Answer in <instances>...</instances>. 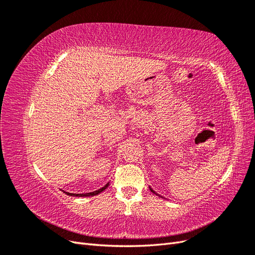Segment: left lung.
<instances>
[{"instance_id": "obj_1", "label": "left lung", "mask_w": 255, "mask_h": 255, "mask_svg": "<svg viewBox=\"0 0 255 255\" xmlns=\"http://www.w3.org/2000/svg\"><path fill=\"white\" fill-rule=\"evenodd\" d=\"M149 188H150V190H151V191L153 192V194H155V195H158V194H156V192H155V191H154V190H153V189H152L151 187H149ZM158 196H159V195H158ZM161 198H163V197H161Z\"/></svg>"}]
</instances>
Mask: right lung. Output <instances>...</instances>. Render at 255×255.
<instances>
[{
	"label": "right lung",
	"instance_id": "1",
	"mask_svg": "<svg viewBox=\"0 0 255 255\" xmlns=\"http://www.w3.org/2000/svg\"><path fill=\"white\" fill-rule=\"evenodd\" d=\"M109 185H110V183H107L105 186H103L102 188H100V189H98V190H96V191H92V192H87V194H70V192H66V191H64L66 195H68V196H73V197H91V196H96V195H99L100 192H102L103 190H105L107 187H109Z\"/></svg>",
	"mask_w": 255,
	"mask_h": 255
}]
</instances>
